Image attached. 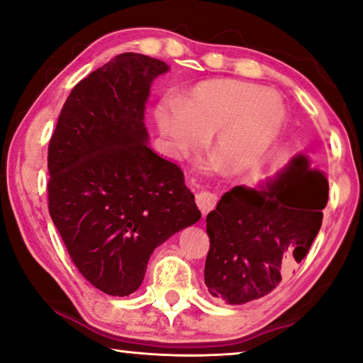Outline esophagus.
<instances>
[{
  "label": "esophagus",
  "mask_w": 363,
  "mask_h": 363,
  "mask_svg": "<svg viewBox=\"0 0 363 363\" xmlns=\"http://www.w3.org/2000/svg\"><path fill=\"white\" fill-rule=\"evenodd\" d=\"M216 200H218V197H216L213 192L205 191V189H202V191H199L196 194L197 207L200 208V212H202V215H207L210 210L215 208Z\"/></svg>",
  "instance_id": "esophagus-1"
}]
</instances>
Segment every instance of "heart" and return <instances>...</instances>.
Returning a JSON list of instances; mask_svg holds the SVG:
<instances>
[{
    "label": "heart",
    "mask_w": 363,
    "mask_h": 363,
    "mask_svg": "<svg viewBox=\"0 0 363 363\" xmlns=\"http://www.w3.org/2000/svg\"><path fill=\"white\" fill-rule=\"evenodd\" d=\"M286 121L282 96L240 79H207L187 91L177 104L163 102L156 122L177 156L196 153L210 138L208 151L231 174L262 163Z\"/></svg>",
    "instance_id": "1"
}]
</instances>
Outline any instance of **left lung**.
<instances>
[{"mask_svg":"<svg viewBox=\"0 0 363 363\" xmlns=\"http://www.w3.org/2000/svg\"><path fill=\"white\" fill-rule=\"evenodd\" d=\"M329 184L296 155L274 179L236 186L207 215L205 285L228 305L262 298L294 272L321 228Z\"/></svg>","mask_w":363,"mask_h":363,"instance_id":"left-lung-1","label":"left lung"}]
</instances>
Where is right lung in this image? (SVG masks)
Returning <instances> with one entry per match:
<instances>
[{"label":"right lung","mask_w":363,"mask_h":363,"mask_svg":"<svg viewBox=\"0 0 363 363\" xmlns=\"http://www.w3.org/2000/svg\"><path fill=\"white\" fill-rule=\"evenodd\" d=\"M169 67L122 53L74 86L48 145V210L81 275L133 294L150 256L200 220L179 166L148 147L145 104Z\"/></svg>","instance_id":"right-lung-1"}]
</instances>
